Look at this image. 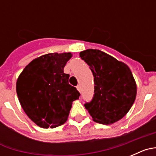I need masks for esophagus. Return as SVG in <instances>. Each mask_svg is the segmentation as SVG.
<instances>
[{"label":"esophagus","instance_id":"1","mask_svg":"<svg viewBox=\"0 0 156 156\" xmlns=\"http://www.w3.org/2000/svg\"><path fill=\"white\" fill-rule=\"evenodd\" d=\"M76 88H77V90H79L80 92H81V90H82V89H81V86H80V85H78V86L76 87Z\"/></svg>","mask_w":156,"mask_h":156}]
</instances>
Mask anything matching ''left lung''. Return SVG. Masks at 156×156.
Returning <instances> with one entry per match:
<instances>
[{"mask_svg": "<svg viewBox=\"0 0 156 156\" xmlns=\"http://www.w3.org/2000/svg\"><path fill=\"white\" fill-rule=\"evenodd\" d=\"M80 57L94 76V94L85 108L94 122L112 124L126 115L137 94V85L129 68L108 54L87 49Z\"/></svg>", "mask_w": 156, "mask_h": 156, "instance_id": "1", "label": "left lung"}]
</instances>
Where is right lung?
<instances>
[{"label": "right lung", "instance_id": "obj_1", "mask_svg": "<svg viewBox=\"0 0 156 156\" xmlns=\"http://www.w3.org/2000/svg\"><path fill=\"white\" fill-rule=\"evenodd\" d=\"M71 53H51L27 65L16 82L22 108L29 118L42 128H55L68 119L73 101L80 94L69 83L64 73Z\"/></svg>", "mask_w": 156, "mask_h": 156}]
</instances>
